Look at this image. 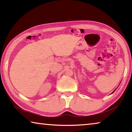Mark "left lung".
Instances as JSON below:
<instances>
[{
  "instance_id": "obj_1",
  "label": "left lung",
  "mask_w": 132,
  "mask_h": 132,
  "mask_svg": "<svg viewBox=\"0 0 132 132\" xmlns=\"http://www.w3.org/2000/svg\"><path fill=\"white\" fill-rule=\"evenodd\" d=\"M114 91H113V92H114ZM112 93H111V94H112Z\"/></svg>"
}]
</instances>
